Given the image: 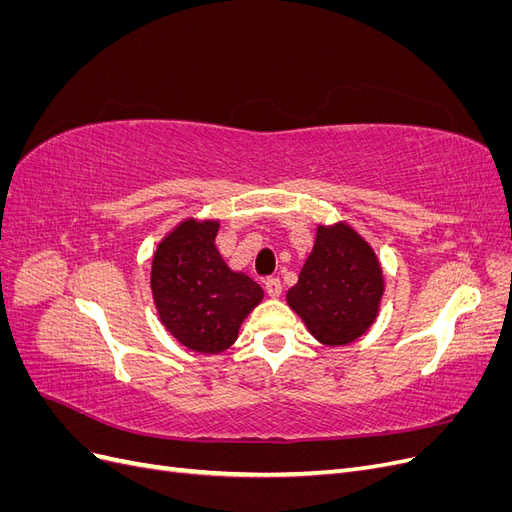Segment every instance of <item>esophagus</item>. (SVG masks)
<instances>
[{"mask_svg":"<svg viewBox=\"0 0 512 512\" xmlns=\"http://www.w3.org/2000/svg\"><path fill=\"white\" fill-rule=\"evenodd\" d=\"M265 290H267L269 297H280V294H282L280 277H269V280H265Z\"/></svg>","mask_w":512,"mask_h":512,"instance_id":"esophagus-1","label":"esophagus"}]
</instances>
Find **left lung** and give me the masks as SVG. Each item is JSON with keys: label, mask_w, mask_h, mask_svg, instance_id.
Here are the masks:
<instances>
[{"label": "left lung", "mask_w": 512, "mask_h": 512, "mask_svg": "<svg viewBox=\"0 0 512 512\" xmlns=\"http://www.w3.org/2000/svg\"><path fill=\"white\" fill-rule=\"evenodd\" d=\"M382 292L374 250L348 224H335L318 226L314 250L286 301L320 344L346 346L374 324Z\"/></svg>", "instance_id": "8db88e82"}]
</instances>
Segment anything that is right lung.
<instances>
[{"label": "right lung", "instance_id": "obj_1", "mask_svg": "<svg viewBox=\"0 0 512 512\" xmlns=\"http://www.w3.org/2000/svg\"><path fill=\"white\" fill-rule=\"evenodd\" d=\"M218 222H181L158 245L151 292L160 320L179 344L218 354L235 344L243 318L262 301V288L230 271L215 250Z\"/></svg>", "mask_w": 512, "mask_h": 512}]
</instances>
